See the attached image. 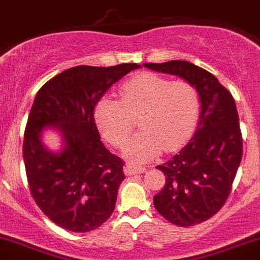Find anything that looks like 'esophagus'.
Wrapping results in <instances>:
<instances>
[{
    "instance_id": "esophagus-1",
    "label": "esophagus",
    "mask_w": 260,
    "mask_h": 260,
    "mask_svg": "<svg viewBox=\"0 0 260 260\" xmlns=\"http://www.w3.org/2000/svg\"><path fill=\"white\" fill-rule=\"evenodd\" d=\"M146 171V167L143 166H137L135 164H128L127 166L124 167V174L127 176H132V175L136 174H143Z\"/></svg>"
}]
</instances>
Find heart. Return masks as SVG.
<instances>
[{"mask_svg": "<svg viewBox=\"0 0 260 260\" xmlns=\"http://www.w3.org/2000/svg\"><path fill=\"white\" fill-rule=\"evenodd\" d=\"M199 109V94L192 84L145 72L124 81L120 101L103 96L96 103L95 120L104 137L120 148L138 116L141 131L123 153L133 161H146L161 149L171 152L182 146L195 129Z\"/></svg>", "mask_w": 260, "mask_h": 260, "instance_id": "obj_1", "label": "heart"}]
</instances>
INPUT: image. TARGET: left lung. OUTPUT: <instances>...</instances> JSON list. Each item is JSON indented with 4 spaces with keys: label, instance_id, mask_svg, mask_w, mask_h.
Returning a JSON list of instances; mask_svg holds the SVG:
<instances>
[{
    "label": "left lung",
    "instance_id": "obj_1",
    "mask_svg": "<svg viewBox=\"0 0 260 260\" xmlns=\"http://www.w3.org/2000/svg\"><path fill=\"white\" fill-rule=\"evenodd\" d=\"M148 69L182 78L196 88L200 118L192 138L177 154L156 169L166 183L153 204L156 210L179 226H192L214 216L226 201L243 156L239 115L230 91L208 70L185 60Z\"/></svg>",
    "mask_w": 260,
    "mask_h": 260
}]
</instances>
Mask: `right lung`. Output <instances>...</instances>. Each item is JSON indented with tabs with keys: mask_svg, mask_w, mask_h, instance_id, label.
<instances>
[{
	"mask_svg": "<svg viewBox=\"0 0 260 260\" xmlns=\"http://www.w3.org/2000/svg\"><path fill=\"white\" fill-rule=\"evenodd\" d=\"M138 64L70 68L38 91L23 138L28 187L41 211L74 233L96 229L114 211L118 188L125 179L124 162L101 141L94 109L112 85ZM44 127H55L63 148L51 152L41 140Z\"/></svg>",
	"mask_w": 260,
	"mask_h": 260,
	"instance_id": "1",
	"label": "right lung"
}]
</instances>
